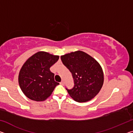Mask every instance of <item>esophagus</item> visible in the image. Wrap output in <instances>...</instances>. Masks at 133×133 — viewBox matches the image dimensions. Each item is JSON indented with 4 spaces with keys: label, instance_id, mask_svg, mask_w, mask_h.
Wrapping results in <instances>:
<instances>
[{
    "label": "esophagus",
    "instance_id": "34e87169",
    "mask_svg": "<svg viewBox=\"0 0 133 133\" xmlns=\"http://www.w3.org/2000/svg\"><path fill=\"white\" fill-rule=\"evenodd\" d=\"M60 84H61V85H64V82H63V81H62V82L60 83Z\"/></svg>",
    "mask_w": 133,
    "mask_h": 133
}]
</instances>
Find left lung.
<instances>
[{
  "mask_svg": "<svg viewBox=\"0 0 133 133\" xmlns=\"http://www.w3.org/2000/svg\"><path fill=\"white\" fill-rule=\"evenodd\" d=\"M63 64L71 73L74 87L66 90L76 102H86L94 98L102 89L104 75L100 64L82 51L61 56Z\"/></svg>",
  "mask_w": 133,
  "mask_h": 133,
  "instance_id": "obj_1",
  "label": "left lung"
}]
</instances>
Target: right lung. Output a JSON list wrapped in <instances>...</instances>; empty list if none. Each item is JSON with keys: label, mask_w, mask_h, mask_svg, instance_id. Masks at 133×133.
<instances>
[{"label": "right lung", "mask_w": 133, "mask_h": 133, "mask_svg": "<svg viewBox=\"0 0 133 133\" xmlns=\"http://www.w3.org/2000/svg\"><path fill=\"white\" fill-rule=\"evenodd\" d=\"M58 58V56L39 51L26 60L19 72V84L27 97L42 102L51 95L59 83L55 81L50 68Z\"/></svg>", "instance_id": "obj_1"}]
</instances>
